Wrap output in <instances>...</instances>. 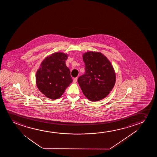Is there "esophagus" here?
I'll list each match as a JSON object with an SVG mask.
<instances>
[{"mask_svg":"<svg viewBox=\"0 0 157 157\" xmlns=\"http://www.w3.org/2000/svg\"><path fill=\"white\" fill-rule=\"evenodd\" d=\"M77 78H74L73 80V83H76L77 82Z\"/></svg>","mask_w":157,"mask_h":157,"instance_id":"obj_1","label":"esophagus"}]
</instances>
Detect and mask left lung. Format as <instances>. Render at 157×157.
<instances>
[{
    "mask_svg": "<svg viewBox=\"0 0 157 157\" xmlns=\"http://www.w3.org/2000/svg\"><path fill=\"white\" fill-rule=\"evenodd\" d=\"M85 73L78 82L85 96L91 101L105 98L113 89L116 73L111 63L101 52H89L82 55Z\"/></svg>",
    "mask_w": 157,
    "mask_h": 157,
    "instance_id": "1",
    "label": "left lung"
}]
</instances>
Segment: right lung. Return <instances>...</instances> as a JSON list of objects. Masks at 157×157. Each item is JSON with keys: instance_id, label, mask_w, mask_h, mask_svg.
<instances>
[{"instance_id": "right-lung-1", "label": "right lung", "mask_w": 157, "mask_h": 157, "mask_svg": "<svg viewBox=\"0 0 157 157\" xmlns=\"http://www.w3.org/2000/svg\"><path fill=\"white\" fill-rule=\"evenodd\" d=\"M68 56L62 52H54L43 59L37 71V87L48 98H59L73 81L65 64Z\"/></svg>"}]
</instances>
